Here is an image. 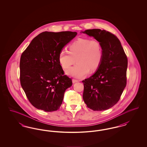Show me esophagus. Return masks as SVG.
Returning <instances> with one entry per match:
<instances>
[{
	"mask_svg": "<svg viewBox=\"0 0 147 147\" xmlns=\"http://www.w3.org/2000/svg\"><path fill=\"white\" fill-rule=\"evenodd\" d=\"M72 82H73V83H76V82H79V80H77V79H73Z\"/></svg>",
	"mask_w": 147,
	"mask_h": 147,
	"instance_id": "1",
	"label": "esophagus"
}]
</instances>
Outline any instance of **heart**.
<instances>
[{
	"mask_svg": "<svg viewBox=\"0 0 147 147\" xmlns=\"http://www.w3.org/2000/svg\"><path fill=\"white\" fill-rule=\"evenodd\" d=\"M101 43L96 40L80 38L70 43L69 52L61 50L58 55L59 63L64 69H68L77 61V64L67 71L72 77L82 78L89 71L96 70L102 59Z\"/></svg>",
	"mask_w": 147,
	"mask_h": 147,
	"instance_id": "obj_1",
	"label": "heart"
}]
</instances>
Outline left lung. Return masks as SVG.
<instances>
[{
	"instance_id": "left-lung-1",
	"label": "left lung",
	"mask_w": 147,
	"mask_h": 147,
	"mask_svg": "<svg viewBox=\"0 0 147 147\" xmlns=\"http://www.w3.org/2000/svg\"><path fill=\"white\" fill-rule=\"evenodd\" d=\"M101 43L102 59L98 70L82 81L83 98L87 107L94 111L107 110L117 103L127 84L128 60L119 38L100 29L82 32Z\"/></svg>"
}]
</instances>
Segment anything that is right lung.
I'll use <instances>...</instances> for the list:
<instances>
[{
	"label": "right lung",
	"instance_id": "add662e5",
	"mask_svg": "<svg viewBox=\"0 0 147 147\" xmlns=\"http://www.w3.org/2000/svg\"><path fill=\"white\" fill-rule=\"evenodd\" d=\"M76 32L45 31L37 35L22 53L20 61L21 86L30 103L46 112L57 111L64 92L72 85L58 61L63 47Z\"/></svg>",
	"mask_w": 147,
	"mask_h": 147
}]
</instances>
